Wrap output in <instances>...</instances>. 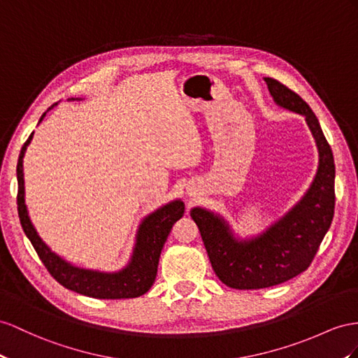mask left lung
<instances>
[{
	"label": "left lung",
	"mask_w": 358,
	"mask_h": 358,
	"mask_svg": "<svg viewBox=\"0 0 358 358\" xmlns=\"http://www.w3.org/2000/svg\"><path fill=\"white\" fill-rule=\"evenodd\" d=\"M264 81L275 103L306 116L319 150V166L299 203L252 239H236L225 219L210 210H190L215 273L228 287L239 290L277 286L304 272L313 262L334 216V157L316 115L287 86L273 78Z\"/></svg>",
	"instance_id": "1"
}]
</instances>
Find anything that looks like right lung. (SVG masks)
<instances>
[{
	"mask_svg": "<svg viewBox=\"0 0 358 358\" xmlns=\"http://www.w3.org/2000/svg\"><path fill=\"white\" fill-rule=\"evenodd\" d=\"M56 104H52L51 110ZM43 113L41 121L45 117ZM39 121V122H41ZM34 133V131H33ZM33 133L24 143L20 159H17L16 176H17V215L25 236L29 237L33 248L38 252L45 268L59 281L63 287L74 290L81 295L98 298V299H124L137 298L148 292L157 275V266L163 245L172 230V225L185 215V203L180 199L163 206L146 216L136 236V245L130 263L119 272H99L92 269H83L63 260L56 252H52L41 239L36 228L33 227L29 212H27L24 198V169L22 159L27 146L33 139Z\"/></svg>",
	"mask_w": 358,
	"mask_h": 358,
	"instance_id": "1",
	"label": "right lung"
}]
</instances>
